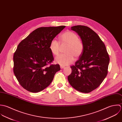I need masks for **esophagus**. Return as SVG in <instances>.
I'll use <instances>...</instances> for the list:
<instances>
[{"instance_id":"1","label":"esophagus","mask_w":122,"mask_h":122,"mask_svg":"<svg viewBox=\"0 0 122 122\" xmlns=\"http://www.w3.org/2000/svg\"><path fill=\"white\" fill-rule=\"evenodd\" d=\"M65 68V66H60V68L61 69H63Z\"/></svg>"}]
</instances>
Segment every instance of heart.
Returning a JSON list of instances; mask_svg holds the SVG:
<instances>
[{
  "mask_svg": "<svg viewBox=\"0 0 122 122\" xmlns=\"http://www.w3.org/2000/svg\"><path fill=\"white\" fill-rule=\"evenodd\" d=\"M61 46L67 45L65 49L66 54L57 56L55 61L61 65L66 66L73 62L74 56L78 57L82 54L83 50V44L79 40L78 35L71 31L63 33L60 37ZM60 42L56 39H53L50 43L49 49L54 56H57L61 47Z\"/></svg>",
  "mask_w": 122,
  "mask_h": 122,
  "instance_id": "b5f03b06",
  "label": "heart"
}]
</instances>
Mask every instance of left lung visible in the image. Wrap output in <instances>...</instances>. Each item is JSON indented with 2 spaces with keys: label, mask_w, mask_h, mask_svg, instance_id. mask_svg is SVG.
<instances>
[{
  "label": "left lung",
  "mask_w": 122,
  "mask_h": 122,
  "mask_svg": "<svg viewBox=\"0 0 122 122\" xmlns=\"http://www.w3.org/2000/svg\"><path fill=\"white\" fill-rule=\"evenodd\" d=\"M80 37L83 50L68 76L70 85L77 91L89 93L101 84L107 75L109 57L104 43L90 28L76 25L71 28Z\"/></svg>",
  "instance_id": "obj_1"
}]
</instances>
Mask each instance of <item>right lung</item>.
Returning a JSON list of instances; mask_svg holds the SVG:
<instances>
[{
    "label": "right lung",
    "mask_w": 122,
    "mask_h": 122,
    "mask_svg": "<svg viewBox=\"0 0 122 122\" xmlns=\"http://www.w3.org/2000/svg\"><path fill=\"white\" fill-rule=\"evenodd\" d=\"M65 27L39 28L18 45L13 57V70L20 85L27 91L38 92L43 90L60 70L58 64L48 66L54 60L49 45Z\"/></svg>",
    "instance_id": "add662e5"
}]
</instances>
